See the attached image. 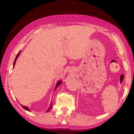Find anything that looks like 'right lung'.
Segmentation results:
<instances>
[{
	"label": "right lung",
	"instance_id": "right-lung-1",
	"mask_svg": "<svg viewBox=\"0 0 134 134\" xmlns=\"http://www.w3.org/2000/svg\"><path fill=\"white\" fill-rule=\"evenodd\" d=\"M20 54H21V51H20L19 52H18V54H17V55H16V58H15V60H14V63H13V68H14V65H15V63H16V60L18 59V57H19V55H20ZM62 83V80H58V81L57 82V84H56V86H55V87L54 91L57 88V87H58V86H59V85H60V84H61ZM21 105L22 106V107H23V109H24L25 110H27V111H30V109H29V108L27 107V106L23 105H21ZM52 105H52V102H51V103L50 104V105H49V108H48V109H47V110H46V112H47V111H50V110H51V109H52Z\"/></svg>",
	"mask_w": 134,
	"mask_h": 134
}]
</instances>
